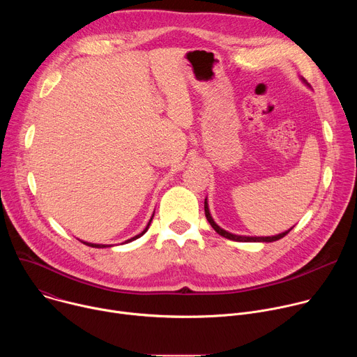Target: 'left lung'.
Here are the masks:
<instances>
[{
    "instance_id": "left-lung-1",
    "label": "left lung",
    "mask_w": 357,
    "mask_h": 357,
    "mask_svg": "<svg viewBox=\"0 0 357 357\" xmlns=\"http://www.w3.org/2000/svg\"><path fill=\"white\" fill-rule=\"evenodd\" d=\"M205 215H206V219H208V222L211 223V226L220 234V236H223V237H226V238H229V240H233V241H266V243H270V241H275V240H280V238H282L284 236H287L289 231H291V229L288 230V231H284V233H281V234H277V236H268V237H248V236H237V234H231V233H229V231H226V230H223L222 227H219L216 223H215V220L212 219V216H211V212H209V206H208V200L205 199Z\"/></svg>"
}]
</instances>
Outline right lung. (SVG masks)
<instances>
[{
	"label": "right lung",
	"instance_id": "1",
	"mask_svg": "<svg viewBox=\"0 0 357 357\" xmlns=\"http://www.w3.org/2000/svg\"><path fill=\"white\" fill-rule=\"evenodd\" d=\"M151 220H152V218H151ZM151 220L148 222V225H146V227L144 229V231L142 233H139V234H137L135 237H132V238H130V240H127L126 243H128V241H132V240H135V238H138V237H141L146 230H148V227H149V225H151ZM83 244H86V245H90V247H97V248H101V247H107V245H105V244H91V243H86V241H83Z\"/></svg>",
	"mask_w": 357,
	"mask_h": 357
}]
</instances>
